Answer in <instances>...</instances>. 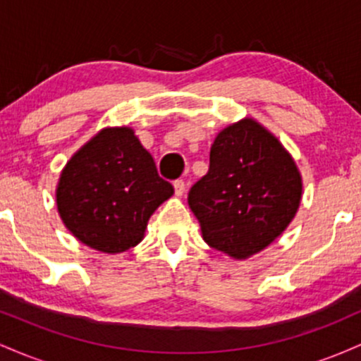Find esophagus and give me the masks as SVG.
<instances>
[{"label":"esophagus","instance_id":"esophagus-1","mask_svg":"<svg viewBox=\"0 0 361 361\" xmlns=\"http://www.w3.org/2000/svg\"><path fill=\"white\" fill-rule=\"evenodd\" d=\"M173 186H175V193L178 195V197H180V195H183L185 188H186L183 180H175V181H173Z\"/></svg>","mask_w":361,"mask_h":361}]
</instances>
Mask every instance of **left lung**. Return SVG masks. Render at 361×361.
<instances>
[{"mask_svg":"<svg viewBox=\"0 0 361 361\" xmlns=\"http://www.w3.org/2000/svg\"><path fill=\"white\" fill-rule=\"evenodd\" d=\"M300 197L302 180L288 152L244 118L215 137L209 173L190 188L188 205L209 246L247 258L287 229Z\"/></svg>","mask_w":361,"mask_h":361,"instance_id":"8db88e82","label":"left lung"}]
</instances>
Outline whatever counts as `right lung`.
I'll list each match as a JSON object with an SVG mask.
<instances>
[{
	"instance_id": "right-lung-1",
	"label": "right lung",
	"mask_w": 361,
	"mask_h": 361,
	"mask_svg": "<svg viewBox=\"0 0 361 361\" xmlns=\"http://www.w3.org/2000/svg\"><path fill=\"white\" fill-rule=\"evenodd\" d=\"M171 195L132 128H105L62 169L57 209L86 246L122 252L140 243L149 217Z\"/></svg>"
}]
</instances>
